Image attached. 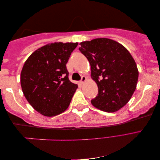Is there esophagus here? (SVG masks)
I'll return each instance as SVG.
<instances>
[{
  "label": "esophagus",
  "instance_id": "34e87169",
  "mask_svg": "<svg viewBox=\"0 0 160 160\" xmlns=\"http://www.w3.org/2000/svg\"><path fill=\"white\" fill-rule=\"evenodd\" d=\"M86 81V77H82V79L80 81V83H83Z\"/></svg>",
  "mask_w": 160,
  "mask_h": 160
}]
</instances>
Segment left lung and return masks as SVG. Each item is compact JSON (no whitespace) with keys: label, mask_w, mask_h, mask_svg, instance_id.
Returning <instances> with one entry per match:
<instances>
[{"label":"left lung","mask_w":160,"mask_h":160,"mask_svg":"<svg viewBox=\"0 0 160 160\" xmlns=\"http://www.w3.org/2000/svg\"><path fill=\"white\" fill-rule=\"evenodd\" d=\"M80 45L98 88L91 103L105 112L118 111L131 98L137 86L139 73L134 59L125 47L111 39H94Z\"/></svg>","instance_id":"8db88e82"}]
</instances>
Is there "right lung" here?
Returning a JSON list of instances; mask_svg holds the SVG:
<instances>
[{"instance_id":"obj_1","label":"right lung","mask_w":160,"mask_h":160,"mask_svg":"<svg viewBox=\"0 0 160 160\" xmlns=\"http://www.w3.org/2000/svg\"><path fill=\"white\" fill-rule=\"evenodd\" d=\"M77 45V42L48 44L25 62L20 74L22 92L43 116H57L69 106L78 86L69 81L66 64Z\"/></svg>"}]
</instances>
